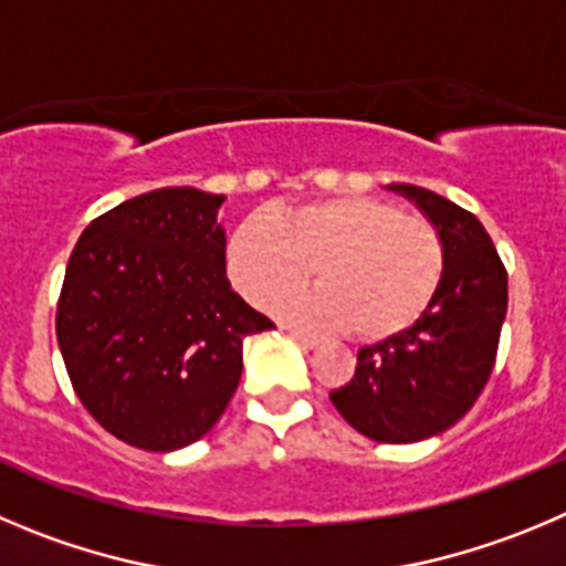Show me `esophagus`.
<instances>
[{
  "label": "esophagus",
  "mask_w": 566,
  "mask_h": 566,
  "mask_svg": "<svg viewBox=\"0 0 566 566\" xmlns=\"http://www.w3.org/2000/svg\"><path fill=\"white\" fill-rule=\"evenodd\" d=\"M290 335L295 337V340L301 343L304 348H315L321 343L318 335H313V332H301V329H290Z\"/></svg>",
  "instance_id": "obj_1"
}]
</instances>
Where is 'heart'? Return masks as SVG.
<instances>
[{
  "mask_svg": "<svg viewBox=\"0 0 566 566\" xmlns=\"http://www.w3.org/2000/svg\"><path fill=\"white\" fill-rule=\"evenodd\" d=\"M315 279L324 290L295 295L279 313L298 324L346 326L357 340L402 335L430 310L443 276L436 226L371 195H335L271 220L248 218L226 248L231 284L268 307Z\"/></svg>",
  "mask_w": 566,
  "mask_h": 566,
  "instance_id": "1",
  "label": "heart"
}]
</instances>
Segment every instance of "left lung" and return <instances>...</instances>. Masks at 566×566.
<instances>
[{
	"instance_id": "8db88e82",
	"label": "left lung",
	"mask_w": 566,
	"mask_h": 566,
	"mask_svg": "<svg viewBox=\"0 0 566 566\" xmlns=\"http://www.w3.org/2000/svg\"><path fill=\"white\" fill-rule=\"evenodd\" d=\"M436 226L443 276L430 310L402 335L363 346L352 382L332 390L337 413L379 443H416L450 430L485 388L509 310V273L472 211L390 184Z\"/></svg>"
}]
</instances>
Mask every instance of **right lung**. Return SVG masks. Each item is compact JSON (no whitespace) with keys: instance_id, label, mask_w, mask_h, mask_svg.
Segmentation results:
<instances>
[{"instance_id":"obj_1","label":"right lung","mask_w":566,"mask_h":566,"mask_svg":"<svg viewBox=\"0 0 566 566\" xmlns=\"http://www.w3.org/2000/svg\"><path fill=\"white\" fill-rule=\"evenodd\" d=\"M226 195L164 187L88 223L57 298V346L83 408L119 441L172 452L223 416L242 340L271 321L231 290Z\"/></svg>"}]
</instances>
